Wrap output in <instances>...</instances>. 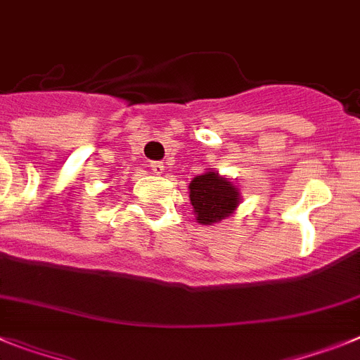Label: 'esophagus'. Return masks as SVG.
<instances>
[{
    "mask_svg": "<svg viewBox=\"0 0 360 360\" xmlns=\"http://www.w3.org/2000/svg\"><path fill=\"white\" fill-rule=\"evenodd\" d=\"M150 171H153V173H156V174H162L165 171V165H164V162H150Z\"/></svg>",
    "mask_w": 360,
    "mask_h": 360,
    "instance_id": "1",
    "label": "esophagus"
}]
</instances>
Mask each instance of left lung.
<instances>
[{
    "label": "left lung",
    "instance_id": "obj_1",
    "mask_svg": "<svg viewBox=\"0 0 360 360\" xmlns=\"http://www.w3.org/2000/svg\"><path fill=\"white\" fill-rule=\"evenodd\" d=\"M189 200L195 207L196 220L204 226L220 222L229 217L238 205V189L218 173H205L193 178L189 184Z\"/></svg>",
    "mask_w": 360,
    "mask_h": 360
}]
</instances>
